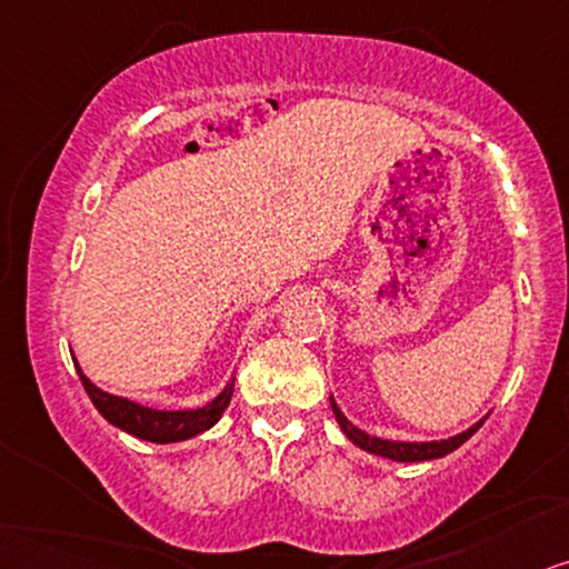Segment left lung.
<instances>
[{"label": "left lung", "mask_w": 569, "mask_h": 569, "mask_svg": "<svg viewBox=\"0 0 569 569\" xmlns=\"http://www.w3.org/2000/svg\"><path fill=\"white\" fill-rule=\"evenodd\" d=\"M330 409H333L336 422L341 426L343 436H347L351 443L359 446L362 451H370V455L393 459V462H428V459H441L446 455H451V451L459 449L467 438H470L480 426H483L486 417H488L486 415L483 420L476 422V426H470L457 436L441 438V441H391V438H378V436L365 433V430H359L355 422H349V417L338 409L333 393H330Z\"/></svg>", "instance_id": "8db88e82"}]
</instances>
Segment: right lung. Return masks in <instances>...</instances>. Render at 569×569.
<instances>
[{"label":"right lung","mask_w":569,"mask_h":569,"mask_svg":"<svg viewBox=\"0 0 569 569\" xmlns=\"http://www.w3.org/2000/svg\"><path fill=\"white\" fill-rule=\"evenodd\" d=\"M73 362H76L78 378H81L86 393H89L93 407L99 409V415H102L110 426L126 430L128 436L141 438V441H152V443L189 441V438L210 430L214 422L220 420L222 412H226L228 405H231V397H233L236 372L218 397L207 401V405L191 407V409H154V407L139 405V401L118 397V393L102 391V388L93 386L91 380L86 378V372L81 370V365H78V359H73Z\"/></svg>","instance_id":"obj_1"}]
</instances>
